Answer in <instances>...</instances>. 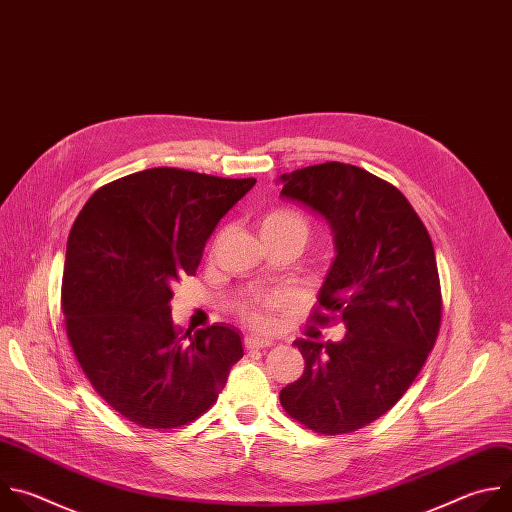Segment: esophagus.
<instances>
[{
	"instance_id": "34e87169",
	"label": "esophagus",
	"mask_w": 512,
	"mask_h": 512,
	"mask_svg": "<svg viewBox=\"0 0 512 512\" xmlns=\"http://www.w3.org/2000/svg\"><path fill=\"white\" fill-rule=\"evenodd\" d=\"M274 341L266 339V337H258V335H246L244 337V345L246 349H266L270 347Z\"/></svg>"
}]
</instances>
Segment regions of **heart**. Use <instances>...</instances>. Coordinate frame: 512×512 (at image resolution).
<instances>
[{
    "instance_id": "heart-1",
    "label": "heart",
    "mask_w": 512,
    "mask_h": 512,
    "mask_svg": "<svg viewBox=\"0 0 512 512\" xmlns=\"http://www.w3.org/2000/svg\"><path fill=\"white\" fill-rule=\"evenodd\" d=\"M309 232H311L309 220H306L298 210H292V208L272 210L260 220V236L262 238H292L300 246H304L306 238H309ZM278 304H280V298L262 300L256 306H252V309H248L246 317L256 327H268L270 325L268 311L276 309Z\"/></svg>"
}]
</instances>
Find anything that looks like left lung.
<instances>
[{
	"mask_svg": "<svg viewBox=\"0 0 512 512\" xmlns=\"http://www.w3.org/2000/svg\"><path fill=\"white\" fill-rule=\"evenodd\" d=\"M276 181L333 234L335 258L317 298L347 329L337 343H294L304 373L282 387L280 403L306 428L347 434L391 410L434 349L442 319L434 246L403 193L361 167L329 161Z\"/></svg>",
	"mask_w": 512,
	"mask_h": 512,
	"instance_id": "1",
	"label": "left lung"
}]
</instances>
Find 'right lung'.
I'll return each mask as SVG.
<instances>
[{
	"label": "right lung",
	"mask_w": 512,
	"mask_h": 512,
	"mask_svg": "<svg viewBox=\"0 0 512 512\" xmlns=\"http://www.w3.org/2000/svg\"><path fill=\"white\" fill-rule=\"evenodd\" d=\"M254 183L155 167L100 187L78 214L64 260L66 333L96 393L123 418L157 430L185 426L242 359L236 327L177 337L171 298Z\"/></svg>",
	"instance_id": "1"
}]
</instances>
